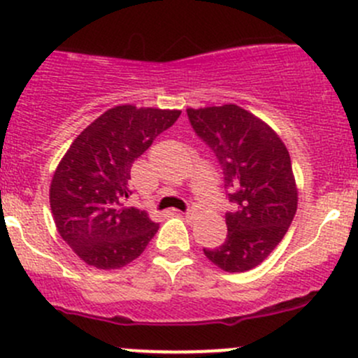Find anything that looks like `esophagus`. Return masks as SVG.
Segmentation results:
<instances>
[{
  "label": "esophagus",
  "mask_w": 358,
  "mask_h": 358,
  "mask_svg": "<svg viewBox=\"0 0 358 358\" xmlns=\"http://www.w3.org/2000/svg\"><path fill=\"white\" fill-rule=\"evenodd\" d=\"M196 215V211L194 210H189V211H186V213H184V217L186 218H193Z\"/></svg>",
  "instance_id": "esophagus-1"
}]
</instances>
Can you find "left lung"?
I'll return each mask as SVG.
<instances>
[{
	"label": "left lung",
	"instance_id": "left-lung-1",
	"mask_svg": "<svg viewBox=\"0 0 358 358\" xmlns=\"http://www.w3.org/2000/svg\"><path fill=\"white\" fill-rule=\"evenodd\" d=\"M196 134L222 165L234 213L225 215L227 239L203 249L229 273L256 268L280 244L297 211L299 191L282 138L263 119L236 103L187 109Z\"/></svg>",
	"mask_w": 358,
	"mask_h": 358
}]
</instances>
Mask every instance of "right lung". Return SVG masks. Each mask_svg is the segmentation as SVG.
I'll return each mask as SVG.
<instances>
[{"mask_svg": "<svg viewBox=\"0 0 358 358\" xmlns=\"http://www.w3.org/2000/svg\"><path fill=\"white\" fill-rule=\"evenodd\" d=\"M180 110L124 103L87 126L61 162L49 187L59 236L88 266L117 270L136 259L159 224L128 205L134 160Z\"/></svg>", "mask_w": 358, "mask_h": 358, "instance_id": "add662e5", "label": "right lung"}]
</instances>
